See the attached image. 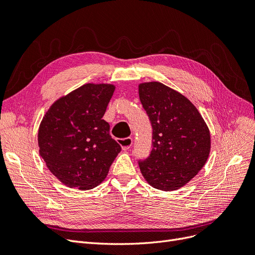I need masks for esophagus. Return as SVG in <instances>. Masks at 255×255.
I'll return each instance as SVG.
<instances>
[{"label": "esophagus", "mask_w": 255, "mask_h": 255, "mask_svg": "<svg viewBox=\"0 0 255 255\" xmlns=\"http://www.w3.org/2000/svg\"><path fill=\"white\" fill-rule=\"evenodd\" d=\"M118 143L121 145V148H122L123 151H127L130 148V146H132L133 139L130 137L123 138V139H118Z\"/></svg>", "instance_id": "esophagus-1"}]
</instances>
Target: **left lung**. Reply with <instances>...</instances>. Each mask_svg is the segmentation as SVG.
Listing matches in <instances>:
<instances>
[{"mask_svg":"<svg viewBox=\"0 0 255 255\" xmlns=\"http://www.w3.org/2000/svg\"><path fill=\"white\" fill-rule=\"evenodd\" d=\"M138 94L152 128L150 156L139 161L152 187L176 190L198 174L211 151V133L201 114L180 92L159 82L138 85Z\"/></svg>","mask_w":255,"mask_h":255,"instance_id":"8db88e82","label":"left lung"}]
</instances>
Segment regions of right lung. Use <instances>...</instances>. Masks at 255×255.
Here are the masks:
<instances>
[{
	"label": "right lung",
	"mask_w": 255,
	"mask_h": 255,
	"mask_svg": "<svg viewBox=\"0 0 255 255\" xmlns=\"http://www.w3.org/2000/svg\"><path fill=\"white\" fill-rule=\"evenodd\" d=\"M113 84L88 83L54 102L38 129L39 154L66 186L88 190L101 184L121 146L103 116Z\"/></svg>",
	"instance_id": "right-lung-1"
}]
</instances>
